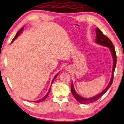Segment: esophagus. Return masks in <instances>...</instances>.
<instances>
[{"mask_svg": "<svg viewBox=\"0 0 124 124\" xmlns=\"http://www.w3.org/2000/svg\"><path fill=\"white\" fill-rule=\"evenodd\" d=\"M67 69H68V68H67Z\"/></svg>", "mask_w": 124, "mask_h": 124, "instance_id": "obj_1", "label": "esophagus"}]
</instances>
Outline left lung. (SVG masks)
<instances>
[{"label":"left lung","instance_id":"8db88e82","mask_svg":"<svg viewBox=\"0 0 124 124\" xmlns=\"http://www.w3.org/2000/svg\"><path fill=\"white\" fill-rule=\"evenodd\" d=\"M96 43L99 44V45H102L103 46L107 47L109 48L112 54L113 57V68H112V77L111 81L108 84L106 89L103 90L102 92L100 93L97 95L93 96L91 98H84L82 97V96L79 95L78 94H77L76 93L75 90H74L73 85V83H72L71 85V91L74 97V98L77 100V101H78L79 103H81V104H90V103H94L96 101H98L99 98H101L103 95H104L107 91L109 89V88L111 87L112 85V84L113 82V76H114V72L115 68L116 66V62H117V57H116V51H115L114 46L112 42L110 39L108 38L106 35H105L104 34L102 33V31H101V30L98 28H96Z\"/></svg>","mask_w":124,"mask_h":124}]
</instances>
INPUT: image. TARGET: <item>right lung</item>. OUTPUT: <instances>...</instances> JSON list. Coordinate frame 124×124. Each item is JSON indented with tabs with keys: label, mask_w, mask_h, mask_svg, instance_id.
<instances>
[{
	"label": "right lung",
	"mask_w": 124,
	"mask_h": 124,
	"mask_svg": "<svg viewBox=\"0 0 124 124\" xmlns=\"http://www.w3.org/2000/svg\"><path fill=\"white\" fill-rule=\"evenodd\" d=\"M23 28H22L21 29H20V30H19V31H18L17 32V33L16 34V35H15V37H14V38H13V39H12V42H13V41H14V40H15V39H16L17 38V37L18 36V35H20V34L21 33V32L22 31H23ZM12 42H11V43H12ZM58 74H59V73L56 74V75H55V77H54V78H53V79H52V83L54 82V80H55V79L57 77V75H58ZM50 90H51V87L50 88V90H49V91H48V93H47V94L46 95H45V96H44V97L42 98L41 99H40V100H38V101H34V102H35V103H39V102H41V101H43L44 100H45V99H46V98L47 97V96H48V94H49V93H50Z\"/></svg>",
	"instance_id": "add662e5"
}]
</instances>
